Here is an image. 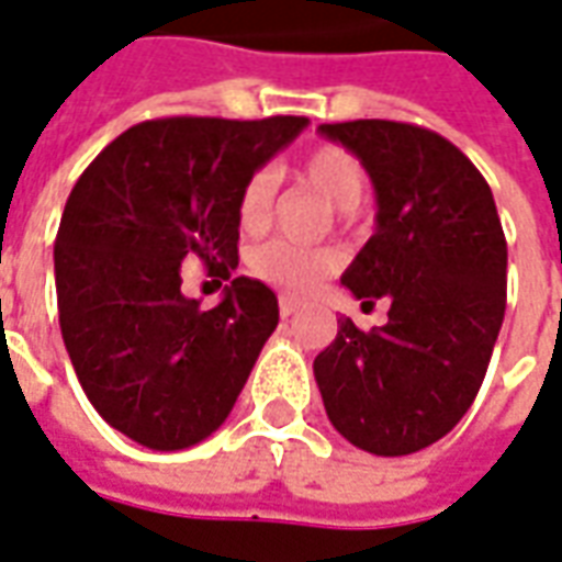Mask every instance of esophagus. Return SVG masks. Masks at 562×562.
<instances>
[{
    "label": "esophagus",
    "mask_w": 562,
    "mask_h": 562,
    "mask_svg": "<svg viewBox=\"0 0 562 562\" xmlns=\"http://www.w3.org/2000/svg\"><path fill=\"white\" fill-rule=\"evenodd\" d=\"M278 312H281V317H293V314L300 312V302L293 300V296H281L278 300Z\"/></svg>",
    "instance_id": "obj_1"
}]
</instances>
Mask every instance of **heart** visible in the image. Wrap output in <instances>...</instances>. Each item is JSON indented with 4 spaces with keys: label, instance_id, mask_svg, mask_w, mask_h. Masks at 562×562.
<instances>
[{
    "label": "heart",
    "instance_id": "1",
    "mask_svg": "<svg viewBox=\"0 0 562 562\" xmlns=\"http://www.w3.org/2000/svg\"><path fill=\"white\" fill-rule=\"evenodd\" d=\"M300 178L312 187L317 196H324L329 205L351 211L360 205L366 193V172L360 160L338 145L314 147L312 154L300 162ZM274 181L272 175H250L236 202V217L241 233H262L272 217ZM250 272L262 278L266 284L288 293H308L317 288L326 274L336 272L338 257L326 248H296L284 238H272L260 248L250 250Z\"/></svg>",
    "mask_w": 562,
    "mask_h": 562
}]
</instances>
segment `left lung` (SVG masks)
Segmentation results:
<instances>
[{
    "label": "left lung",
    "mask_w": 562,
    "mask_h": 562,
    "mask_svg": "<svg viewBox=\"0 0 562 562\" xmlns=\"http://www.w3.org/2000/svg\"><path fill=\"white\" fill-rule=\"evenodd\" d=\"M317 130L375 187V236L341 284L357 300L387 296L390 312L369 333L341 317L314 378L345 439L405 457L448 436L479 396L505 317L503 224L487 181L439 133L396 121Z\"/></svg>",
    "instance_id": "obj_1"
}]
</instances>
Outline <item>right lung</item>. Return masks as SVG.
<instances>
[{
	"label": "right lung",
	"instance_id": "1",
	"mask_svg": "<svg viewBox=\"0 0 562 562\" xmlns=\"http://www.w3.org/2000/svg\"><path fill=\"white\" fill-rule=\"evenodd\" d=\"M305 126L145 121L71 187L54 245L63 341L93 408L150 451L209 439L278 326V296L245 274L214 310H199L180 293V262L202 259L229 280L238 193Z\"/></svg>",
	"mask_w": 562,
	"mask_h": 562
}]
</instances>
